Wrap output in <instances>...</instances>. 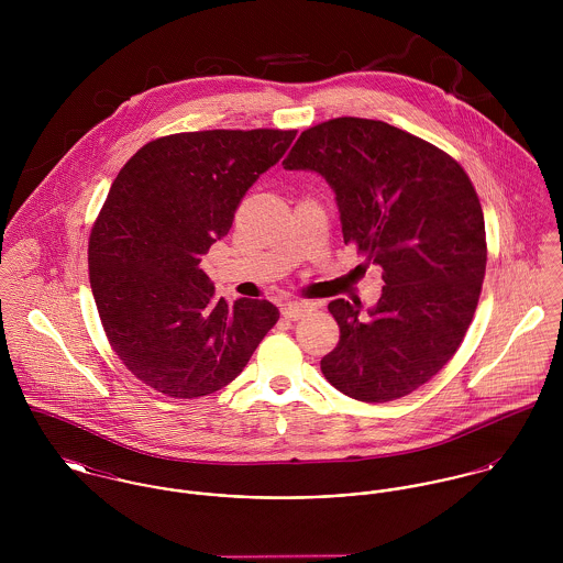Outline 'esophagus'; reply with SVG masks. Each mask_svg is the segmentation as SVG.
<instances>
[{
	"instance_id": "obj_1",
	"label": "esophagus",
	"mask_w": 563,
	"mask_h": 563,
	"mask_svg": "<svg viewBox=\"0 0 563 563\" xmlns=\"http://www.w3.org/2000/svg\"><path fill=\"white\" fill-rule=\"evenodd\" d=\"M312 303H303V301H288V303H284L282 306V314L286 317V319H290V321H297V319H301V317H306L308 312H312Z\"/></svg>"
}]
</instances>
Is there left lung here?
<instances>
[{"instance_id": "1", "label": "left lung", "mask_w": 563, "mask_h": 563, "mask_svg": "<svg viewBox=\"0 0 563 563\" xmlns=\"http://www.w3.org/2000/svg\"><path fill=\"white\" fill-rule=\"evenodd\" d=\"M288 170H317L335 192L342 236L384 268L368 319L335 299L340 340L324 379L364 402L401 399L460 349L482 295L487 244L477 190L435 145L373 119L338 117L297 139Z\"/></svg>"}]
</instances>
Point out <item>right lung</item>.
<instances>
[{"label": "right lung", "mask_w": 563, "mask_h": 563, "mask_svg": "<svg viewBox=\"0 0 563 563\" xmlns=\"http://www.w3.org/2000/svg\"><path fill=\"white\" fill-rule=\"evenodd\" d=\"M297 130L168 134L123 164L88 239V275L106 338L125 368L173 399L232 384L279 319L266 299H214L199 268L253 181Z\"/></svg>", "instance_id": "obj_1"}]
</instances>
